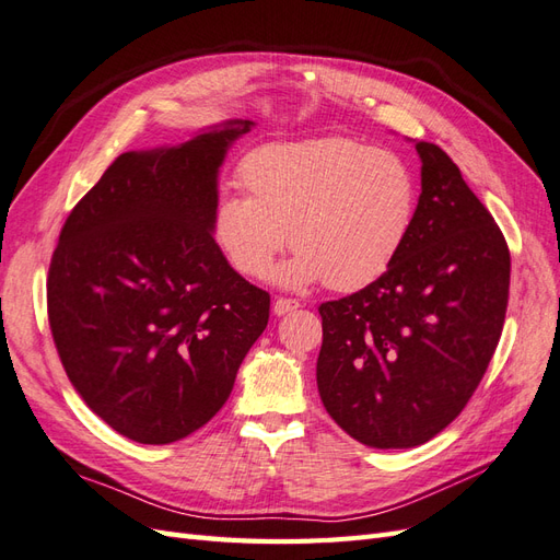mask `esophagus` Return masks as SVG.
<instances>
[{"label":"esophagus","instance_id":"1","mask_svg":"<svg viewBox=\"0 0 560 560\" xmlns=\"http://www.w3.org/2000/svg\"><path fill=\"white\" fill-rule=\"evenodd\" d=\"M300 307V303L298 300H293V298H277L275 300V305H271V310H275V314H289V312H293V310H298Z\"/></svg>","mask_w":560,"mask_h":560}]
</instances>
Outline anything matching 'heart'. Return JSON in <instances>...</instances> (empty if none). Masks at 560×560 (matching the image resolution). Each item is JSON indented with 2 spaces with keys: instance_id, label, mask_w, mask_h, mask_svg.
Returning a JSON list of instances; mask_svg holds the SVG:
<instances>
[{
  "instance_id": "obj_1",
  "label": "heart",
  "mask_w": 560,
  "mask_h": 560,
  "mask_svg": "<svg viewBox=\"0 0 560 560\" xmlns=\"http://www.w3.org/2000/svg\"><path fill=\"white\" fill-rule=\"evenodd\" d=\"M236 177L248 196L214 198L210 234L250 279L267 275L291 236L298 253L279 269L281 283L360 291L393 267L417 218L419 186L405 158L350 137L262 143Z\"/></svg>"
}]
</instances>
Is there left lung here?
<instances>
[{
  "label": "left lung",
  "instance_id": "obj_1",
  "mask_svg": "<svg viewBox=\"0 0 560 560\" xmlns=\"http://www.w3.org/2000/svg\"><path fill=\"white\" fill-rule=\"evenodd\" d=\"M421 196L393 267L319 305L322 402L350 438L407 450L464 411L504 328L506 238L456 163L419 141Z\"/></svg>",
  "mask_w": 560,
  "mask_h": 560
}]
</instances>
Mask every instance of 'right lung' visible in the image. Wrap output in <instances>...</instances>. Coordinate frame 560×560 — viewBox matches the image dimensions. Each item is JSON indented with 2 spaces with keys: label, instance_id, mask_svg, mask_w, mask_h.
Segmentation results:
<instances>
[{
  "label": "right lung",
  "instance_id": "1",
  "mask_svg": "<svg viewBox=\"0 0 560 560\" xmlns=\"http://www.w3.org/2000/svg\"><path fill=\"white\" fill-rule=\"evenodd\" d=\"M250 120L122 153L70 210L47 277L56 352L120 435L170 444L203 428L269 322V293L210 234L218 170Z\"/></svg>",
  "mask_w": 560,
  "mask_h": 560
}]
</instances>
